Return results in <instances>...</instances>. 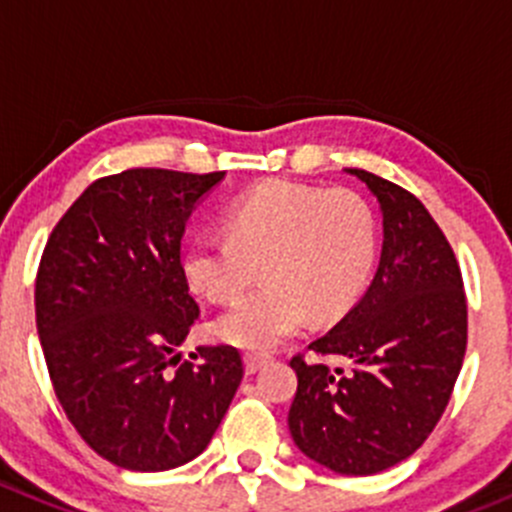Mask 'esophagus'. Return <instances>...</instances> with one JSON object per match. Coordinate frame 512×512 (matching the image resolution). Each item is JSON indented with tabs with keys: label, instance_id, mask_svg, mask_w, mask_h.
<instances>
[{
	"label": "esophagus",
	"instance_id": "34e87169",
	"mask_svg": "<svg viewBox=\"0 0 512 512\" xmlns=\"http://www.w3.org/2000/svg\"><path fill=\"white\" fill-rule=\"evenodd\" d=\"M267 361H270L267 353H245V371L247 374H257Z\"/></svg>",
	"mask_w": 512,
	"mask_h": 512
}]
</instances>
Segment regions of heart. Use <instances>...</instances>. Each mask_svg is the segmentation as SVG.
<instances>
[{
	"label": "heart",
	"mask_w": 512,
	"mask_h": 512,
	"mask_svg": "<svg viewBox=\"0 0 512 512\" xmlns=\"http://www.w3.org/2000/svg\"><path fill=\"white\" fill-rule=\"evenodd\" d=\"M229 232L189 240L181 272L209 303L237 300L255 280L260 290L212 323V336L247 351H270L310 318L346 313L371 280L379 252L374 209L348 189L270 181L229 204Z\"/></svg>",
	"instance_id": "heart-1"
}]
</instances>
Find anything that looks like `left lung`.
I'll return each mask as SVG.
<instances>
[{"label": "left lung", "mask_w": 512, "mask_h": 512, "mask_svg": "<svg viewBox=\"0 0 512 512\" xmlns=\"http://www.w3.org/2000/svg\"><path fill=\"white\" fill-rule=\"evenodd\" d=\"M346 174L379 202L381 260L364 298L308 346L351 361V374L290 361L288 427L305 457L361 477L407 460L437 427L465 358L467 303L455 252L424 204L364 169Z\"/></svg>", "instance_id": "left-lung-1"}]
</instances>
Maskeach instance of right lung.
Wrapping results in <instances>:
<instances>
[{
    "mask_svg": "<svg viewBox=\"0 0 512 512\" xmlns=\"http://www.w3.org/2000/svg\"><path fill=\"white\" fill-rule=\"evenodd\" d=\"M224 179L128 169L93 181L52 229L35 315L55 396L103 460L164 472L207 450L240 386L232 346L199 348L176 371L199 305L181 272V237Z\"/></svg>",
    "mask_w": 512,
    "mask_h": 512,
    "instance_id": "1",
    "label": "right lung"
}]
</instances>
